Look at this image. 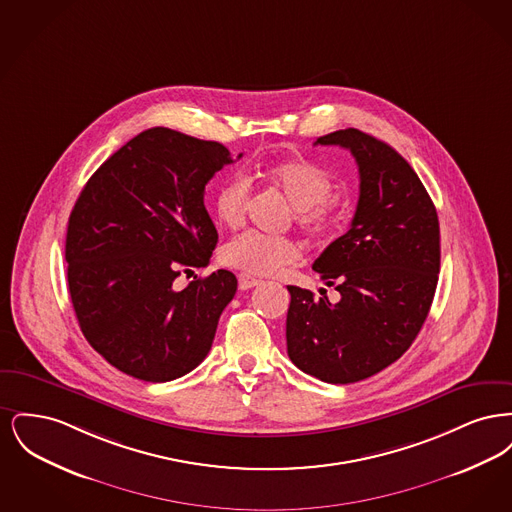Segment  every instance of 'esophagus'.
<instances>
[{
    "instance_id": "obj_1",
    "label": "esophagus",
    "mask_w": 512,
    "mask_h": 512,
    "mask_svg": "<svg viewBox=\"0 0 512 512\" xmlns=\"http://www.w3.org/2000/svg\"><path fill=\"white\" fill-rule=\"evenodd\" d=\"M238 284H240V290H251V288L259 286L261 280L255 278V276H251V274H247V272H242V274L238 276Z\"/></svg>"
}]
</instances>
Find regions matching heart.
Wrapping results in <instances>:
<instances>
[{"instance_id":"obj_1","label":"heart","mask_w":512,"mask_h":512,"mask_svg":"<svg viewBox=\"0 0 512 512\" xmlns=\"http://www.w3.org/2000/svg\"><path fill=\"white\" fill-rule=\"evenodd\" d=\"M257 174L284 195L293 207V219L311 236H328L340 217L338 201L332 197L334 180L322 165L309 159L263 163ZM249 182L236 174L222 182L215 194L217 219L228 226H240L249 205ZM224 263L253 274H274L299 259V247L286 236H267L255 230L234 236L222 247Z\"/></svg>"}]
</instances>
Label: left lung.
Listing matches in <instances>:
<instances>
[{"label": "left lung", "mask_w": 512, "mask_h": 512, "mask_svg": "<svg viewBox=\"0 0 512 512\" xmlns=\"http://www.w3.org/2000/svg\"><path fill=\"white\" fill-rule=\"evenodd\" d=\"M359 165L361 194L351 228L313 265L340 301L297 286L286 318L293 365L328 384H353L395 363L428 317L439 272L436 207L411 165L357 128L320 136Z\"/></svg>", "instance_id": "left-lung-1"}]
</instances>
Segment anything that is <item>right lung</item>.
<instances>
[{"mask_svg":"<svg viewBox=\"0 0 512 512\" xmlns=\"http://www.w3.org/2000/svg\"><path fill=\"white\" fill-rule=\"evenodd\" d=\"M230 163L219 142L149 128L113 153L74 203L65 244L74 313L88 343L128 376L171 382L213 345L236 276L220 268L180 292L172 282L209 265L219 234L203 194Z\"/></svg>","mask_w":512,"mask_h":512,"instance_id":"obj_1","label":"right lung"}]
</instances>
